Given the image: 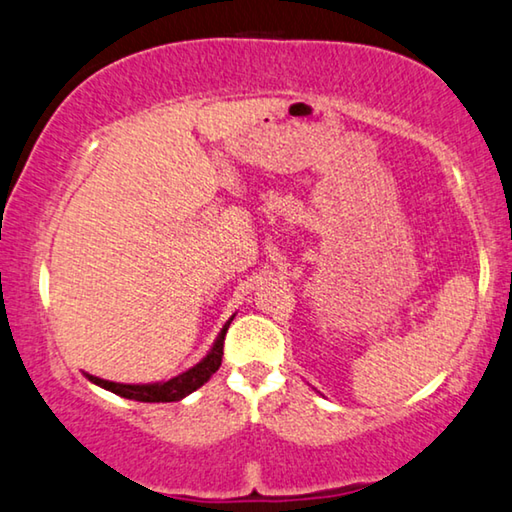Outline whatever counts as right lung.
<instances>
[{"label": "right lung", "instance_id": "obj_1", "mask_svg": "<svg viewBox=\"0 0 512 512\" xmlns=\"http://www.w3.org/2000/svg\"><path fill=\"white\" fill-rule=\"evenodd\" d=\"M233 320V318H231ZM231 320L226 322L222 334L217 336L215 345H212L210 355L199 361L190 371H185L183 375L174 377L169 382H155V384H119V382H109V380H100V377L89 375V380L98 387L107 389L116 393L121 398H130V400H139V403H176V400L185 398L187 393H192L201 387L203 382L210 380V375L222 366V355H224V336L229 332Z\"/></svg>", "mask_w": 512, "mask_h": 512}]
</instances>
